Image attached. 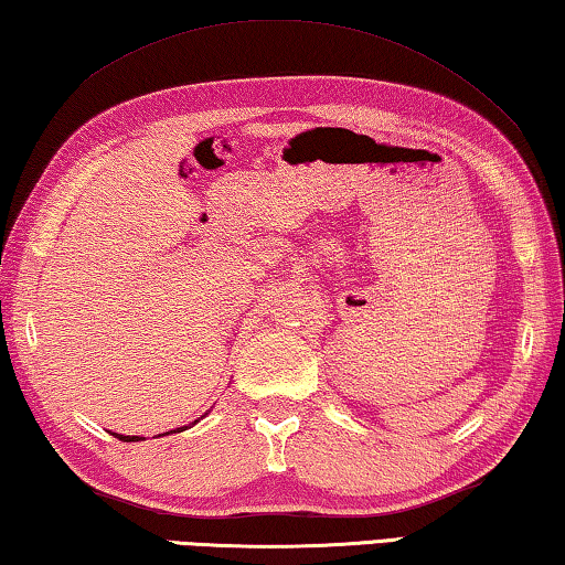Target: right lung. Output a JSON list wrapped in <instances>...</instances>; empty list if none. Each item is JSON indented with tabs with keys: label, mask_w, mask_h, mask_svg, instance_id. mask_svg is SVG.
Listing matches in <instances>:
<instances>
[{
	"label": "right lung",
	"mask_w": 565,
	"mask_h": 565,
	"mask_svg": "<svg viewBox=\"0 0 565 565\" xmlns=\"http://www.w3.org/2000/svg\"><path fill=\"white\" fill-rule=\"evenodd\" d=\"M195 422H198V419H195ZM195 422H193V424H195ZM183 429H188V427H181V429H173L171 434H175V431H183ZM111 434H114V431H111ZM166 434H168V431H166ZM166 434H163V437H166ZM114 437H116V439H121V441H138V437H124V434H114Z\"/></svg>",
	"instance_id": "1"
}]
</instances>
